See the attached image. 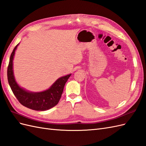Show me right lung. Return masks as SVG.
<instances>
[{
    "mask_svg": "<svg viewBox=\"0 0 146 146\" xmlns=\"http://www.w3.org/2000/svg\"><path fill=\"white\" fill-rule=\"evenodd\" d=\"M19 44V43L17 44L11 53L7 69L8 81L13 94L22 105L30 109L36 111H45L52 108L58 104L65 84L71 74L57 79L47 90L41 92H31L25 90L16 82L13 69V58Z\"/></svg>",
    "mask_w": 146,
    "mask_h": 146,
    "instance_id": "right-lung-1",
    "label": "right lung"
}]
</instances>
